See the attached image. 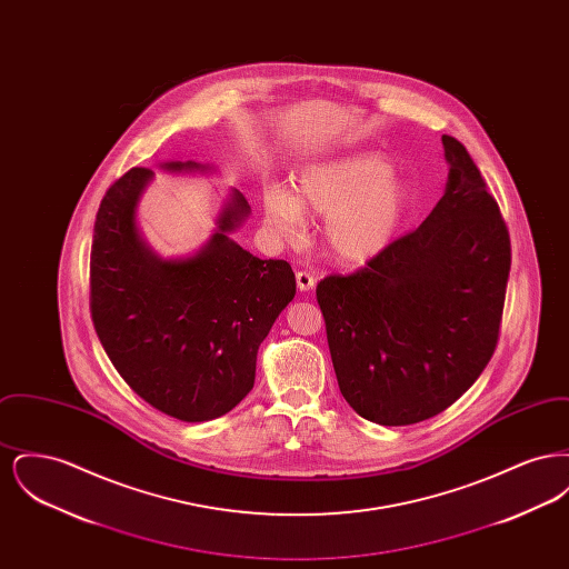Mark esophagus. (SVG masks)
Wrapping results in <instances>:
<instances>
[{"instance_id":"1","label":"esophagus","mask_w":569,"mask_h":569,"mask_svg":"<svg viewBox=\"0 0 569 569\" xmlns=\"http://www.w3.org/2000/svg\"><path fill=\"white\" fill-rule=\"evenodd\" d=\"M297 286L300 292H309V290L316 286V277H313V272L298 271Z\"/></svg>"}]
</instances>
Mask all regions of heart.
I'll return each instance as SVG.
<instances>
[{
  "label": "heart",
  "mask_w": 569,
  "mask_h": 569,
  "mask_svg": "<svg viewBox=\"0 0 569 569\" xmlns=\"http://www.w3.org/2000/svg\"><path fill=\"white\" fill-rule=\"evenodd\" d=\"M305 209L326 217V244L335 258L367 262L392 243L406 216L407 190L383 158L348 156L305 168L297 196L279 186L264 190L267 219L288 239L305 232Z\"/></svg>",
  "instance_id": "obj_1"
}]
</instances>
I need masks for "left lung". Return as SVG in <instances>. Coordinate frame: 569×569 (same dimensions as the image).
<instances>
[{
	"label": "left lung",
	"instance_id": "1",
	"mask_svg": "<svg viewBox=\"0 0 569 569\" xmlns=\"http://www.w3.org/2000/svg\"><path fill=\"white\" fill-rule=\"evenodd\" d=\"M448 183L431 216L316 297L339 390L383 427L433 418L480 378L499 341L512 247L478 166L441 136Z\"/></svg>",
	"mask_w": 569,
	"mask_h": 569
}]
</instances>
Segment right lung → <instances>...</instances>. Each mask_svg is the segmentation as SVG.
<instances>
[{"label": "right lung", "mask_w": 569, "mask_h": 569, "mask_svg": "<svg viewBox=\"0 0 569 569\" xmlns=\"http://www.w3.org/2000/svg\"><path fill=\"white\" fill-rule=\"evenodd\" d=\"M151 177V168H132L100 202L89 264L91 320L140 399L177 420L204 422L253 388L258 348L297 295V279L286 260H260L230 239L249 216L237 190L196 256L160 260L136 230V204Z\"/></svg>", "instance_id": "1"}]
</instances>
